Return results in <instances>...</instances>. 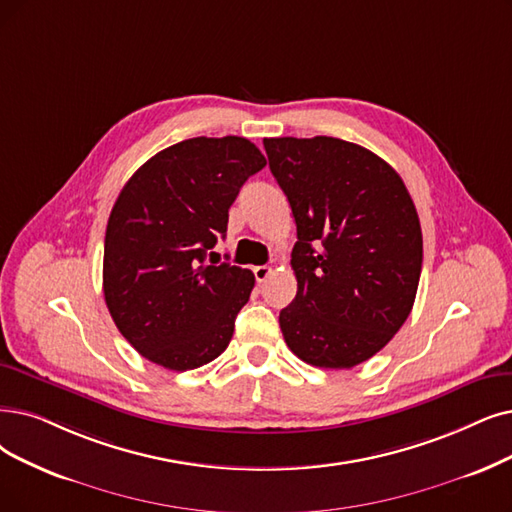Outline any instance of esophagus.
Listing matches in <instances>:
<instances>
[{
    "instance_id": "34e87169",
    "label": "esophagus",
    "mask_w": 512,
    "mask_h": 512,
    "mask_svg": "<svg viewBox=\"0 0 512 512\" xmlns=\"http://www.w3.org/2000/svg\"><path fill=\"white\" fill-rule=\"evenodd\" d=\"M271 273H273V269H271V267H267V264H262V267H254V277H256V281H258V283H264V281H267V279L271 277Z\"/></svg>"
}]
</instances>
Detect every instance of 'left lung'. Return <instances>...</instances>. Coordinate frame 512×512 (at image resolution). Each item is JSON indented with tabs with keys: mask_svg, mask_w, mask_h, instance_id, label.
<instances>
[{
	"mask_svg": "<svg viewBox=\"0 0 512 512\" xmlns=\"http://www.w3.org/2000/svg\"><path fill=\"white\" fill-rule=\"evenodd\" d=\"M290 201L298 292L279 313L302 361L349 370L391 342L418 292L422 231L401 176L376 153L332 136L264 138Z\"/></svg>",
	"mask_w": 512,
	"mask_h": 512,
	"instance_id": "8db88e82",
	"label": "left lung"
}]
</instances>
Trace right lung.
Wrapping results in <instances>:
<instances>
[{"instance_id":"add662e5","label":"right lung","mask_w":512,"mask_h":512,"mask_svg":"<svg viewBox=\"0 0 512 512\" xmlns=\"http://www.w3.org/2000/svg\"><path fill=\"white\" fill-rule=\"evenodd\" d=\"M264 166L248 138L199 136L153 155L121 189L107 222L102 292L142 357L185 372L229 346L254 273L206 256L227 235L243 182Z\"/></svg>"}]
</instances>
